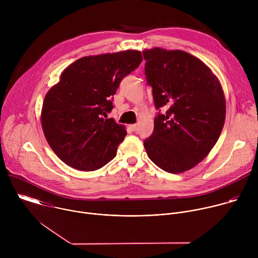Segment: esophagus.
<instances>
[{"label":"esophagus","instance_id":"1","mask_svg":"<svg viewBox=\"0 0 258 258\" xmlns=\"http://www.w3.org/2000/svg\"><path fill=\"white\" fill-rule=\"evenodd\" d=\"M130 128L133 131V132H136L138 130V125L137 124H131L130 125Z\"/></svg>","mask_w":258,"mask_h":258}]
</instances>
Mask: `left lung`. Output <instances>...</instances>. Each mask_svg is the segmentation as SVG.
Returning <instances> with one entry per match:
<instances>
[{"mask_svg": "<svg viewBox=\"0 0 258 258\" xmlns=\"http://www.w3.org/2000/svg\"><path fill=\"white\" fill-rule=\"evenodd\" d=\"M147 85L155 108L152 135L144 140L149 158L179 173L197 165L217 142L226 118L225 95L217 78L198 58L160 48L143 52ZM167 109L161 113V108Z\"/></svg>", "mask_w": 258, "mask_h": 258, "instance_id": "8db88e82", "label": "left lung"}]
</instances>
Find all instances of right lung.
<instances>
[{
	"instance_id": "1",
	"label": "right lung",
	"mask_w": 258,
	"mask_h": 258,
	"mask_svg": "<svg viewBox=\"0 0 258 258\" xmlns=\"http://www.w3.org/2000/svg\"><path fill=\"white\" fill-rule=\"evenodd\" d=\"M141 52L84 57L70 64L46 95L42 126L56 155L85 171L103 167L116 156L126 136L123 125L106 118L121 81L141 64Z\"/></svg>"
}]
</instances>
